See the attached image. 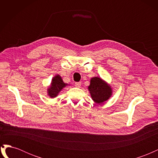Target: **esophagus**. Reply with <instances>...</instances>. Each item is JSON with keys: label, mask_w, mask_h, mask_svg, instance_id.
<instances>
[{"label": "esophagus", "mask_w": 158, "mask_h": 158, "mask_svg": "<svg viewBox=\"0 0 158 158\" xmlns=\"http://www.w3.org/2000/svg\"><path fill=\"white\" fill-rule=\"evenodd\" d=\"M75 86L77 88H80L81 86V82H76L75 83Z\"/></svg>", "instance_id": "obj_1"}]
</instances>
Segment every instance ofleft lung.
Instances as JSON below:
<instances>
[{"label":"left lung","instance_id":"left-lung-1","mask_svg":"<svg viewBox=\"0 0 158 158\" xmlns=\"http://www.w3.org/2000/svg\"><path fill=\"white\" fill-rule=\"evenodd\" d=\"M88 90L93 101L97 104H101L111 97L113 90L111 85L98 76L90 80Z\"/></svg>","mask_w":158,"mask_h":158}]
</instances>
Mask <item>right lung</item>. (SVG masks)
I'll use <instances>...</instances> for the list:
<instances>
[{
    "label": "right lung",
    "mask_w": 158,
    "mask_h": 158,
    "mask_svg": "<svg viewBox=\"0 0 158 158\" xmlns=\"http://www.w3.org/2000/svg\"><path fill=\"white\" fill-rule=\"evenodd\" d=\"M66 85H68V84L64 83L61 76L56 74L52 78L50 86L47 89V95L51 98H55Z\"/></svg>",
    "instance_id": "add662e5"
}]
</instances>
